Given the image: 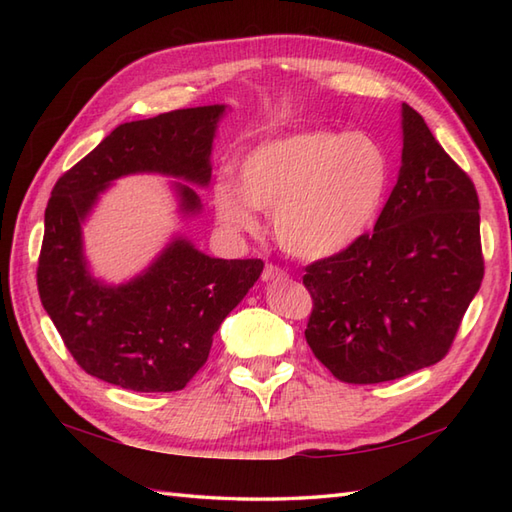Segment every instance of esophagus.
I'll return each mask as SVG.
<instances>
[{
	"instance_id": "1",
	"label": "esophagus",
	"mask_w": 512,
	"mask_h": 512,
	"mask_svg": "<svg viewBox=\"0 0 512 512\" xmlns=\"http://www.w3.org/2000/svg\"><path fill=\"white\" fill-rule=\"evenodd\" d=\"M264 281H279V279H288V273L277 264H266L264 273H262Z\"/></svg>"
}]
</instances>
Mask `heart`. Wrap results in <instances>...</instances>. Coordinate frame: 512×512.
<instances>
[{
	"label": "heart",
	"mask_w": 512,
	"mask_h": 512,
	"mask_svg": "<svg viewBox=\"0 0 512 512\" xmlns=\"http://www.w3.org/2000/svg\"><path fill=\"white\" fill-rule=\"evenodd\" d=\"M389 180V158L372 136L308 129L255 147L239 162L242 189L217 182L213 204L233 231H253V206L273 211L281 248L301 259H328L369 231Z\"/></svg>",
	"instance_id": "heart-1"
}]
</instances>
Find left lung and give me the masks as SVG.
<instances>
[{
  "mask_svg": "<svg viewBox=\"0 0 512 512\" xmlns=\"http://www.w3.org/2000/svg\"><path fill=\"white\" fill-rule=\"evenodd\" d=\"M402 167L372 233L306 266V341L334 378L376 385L449 354L484 279L469 173L402 105Z\"/></svg>",
  "mask_w": 512,
  "mask_h": 512,
  "instance_id": "1",
  "label": "left lung"
}]
</instances>
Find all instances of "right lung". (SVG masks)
Listing matches in <instances>:
<instances>
[{"mask_svg": "<svg viewBox=\"0 0 512 512\" xmlns=\"http://www.w3.org/2000/svg\"><path fill=\"white\" fill-rule=\"evenodd\" d=\"M224 105L173 110L118 125L57 180L46 206L37 288L83 372L143 391H178L198 374L220 328L264 270L262 259H215L178 239L145 275L107 288L85 270L81 222L112 180L158 171L206 184ZM184 211L200 200L180 184Z\"/></svg>", "mask_w": 512, "mask_h": 512, "instance_id": "add662e5", "label": "right lung"}]
</instances>
